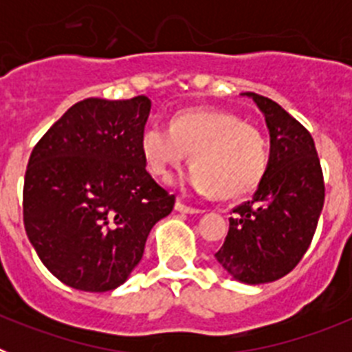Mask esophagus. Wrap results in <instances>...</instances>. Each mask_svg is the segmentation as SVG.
<instances>
[{"mask_svg":"<svg viewBox=\"0 0 352 352\" xmlns=\"http://www.w3.org/2000/svg\"><path fill=\"white\" fill-rule=\"evenodd\" d=\"M176 211H179V213H190V214H194V213H201V211L203 210H199V208H194V206H188V204H185L182 201V199H178V201H176Z\"/></svg>","mask_w":352,"mask_h":352,"instance_id":"34e87169","label":"esophagus"}]
</instances>
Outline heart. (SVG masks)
Wrapping results in <instances>:
<instances>
[{
    "label": "heart",
    "instance_id": "heart-1",
    "mask_svg": "<svg viewBox=\"0 0 352 352\" xmlns=\"http://www.w3.org/2000/svg\"><path fill=\"white\" fill-rule=\"evenodd\" d=\"M148 170L169 178L190 155L186 182L199 192L234 199L256 190L268 169V141L257 126L227 111L190 109L170 120L169 129L151 123L141 133Z\"/></svg>",
    "mask_w": 352,
    "mask_h": 352
}]
</instances>
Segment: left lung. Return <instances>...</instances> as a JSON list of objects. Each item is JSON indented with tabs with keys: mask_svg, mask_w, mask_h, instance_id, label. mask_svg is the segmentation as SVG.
<instances>
[{
	"mask_svg": "<svg viewBox=\"0 0 352 352\" xmlns=\"http://www.w3.org/2000/svg\"><path fill=\"white\" fill-rule=\"evenodd\" d=\"M266 118L272 155L252 201L239 204L214 254L236 280L266 284L296 268L324 204V178L310 132L276 102L247 93Z\"/></svg>",
	"mask_w": 352,
	"mask_h": 352,
	"instance_id": "left-lung-1",
	"label": "left lung"
}]
</instances>
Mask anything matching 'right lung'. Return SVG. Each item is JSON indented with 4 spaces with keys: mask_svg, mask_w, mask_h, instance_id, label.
Segmentation results:
<instances>
[{
    "mask_svg": "<svg viewBox=\"0 0 352 352\" xmlns=\"http://www.w3.org/2000/svg\"><path fill=\"white\" fill-rule=\"evenodd\" d=\"M151 100L86 98L35 144L23 190L26 234L45 268L79 291H113L142 259L174 195L146 170Z\"/></svg>",
    "mask_w": 352,
    "mask_h": 352,
    "instance_id": "obj_1",
    "label": "right lung"
}]
</instances>
